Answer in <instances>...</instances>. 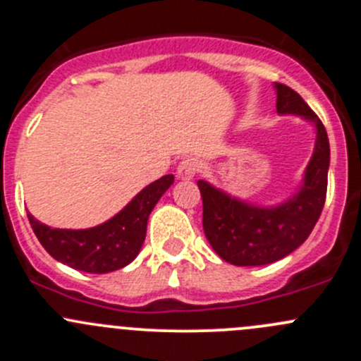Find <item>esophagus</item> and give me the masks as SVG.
I'll list each match as a JSON object with an SVG mask.
<instances>
[{"label": "esophagus", "mask_w": 361, "mask_h": 361, "mask_svg": "<svg viewBox=\"0 0 361 361\" xmlns=\"http://www.w3.org/2000/svg\"><path fill=\"white\" fill-rule=\"evenodd\" d=\"M200 168H202V164L198 163V159L188 157V159H184L183 163L178 164L177 175H178V178H183V180H190V178H193L195 175L200 171Z\"/></svg>", "instance_id": "34e87169"}]
</instances>
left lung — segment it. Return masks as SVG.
<instances>
[{
    "mask_svg": "<svg viewBox=\"0 0 361 361\" xmlns=\"http://www.w3.org/2000/svg\"><path fill=\"white\" fill-rule=\"evenodd\" d=\"M276 111L298 115L315 127L314 154L298 190L276 205L239 200L226 191L198 180L204 202V232L209 245L234 266H266L300 248L314 230L326 200L329 142L310 106L293 88L274 83Z\"/></svg>",
    "mask_w": 361,
    "mask_h": 361,
    "instance_id": "left-lung-1",
    "label": "left lung"
}]
</instances>
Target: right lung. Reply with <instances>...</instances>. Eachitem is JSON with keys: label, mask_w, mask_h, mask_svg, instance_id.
<instances>
[{"label": "right lung", "mask_w": 361, "mask_h": 361, "mask_svg": "<svg viewBox=\"0 0 361 361\" xmlns=\"http://www.w3.org/2000/svg\"><path fill=\"white\" fill-rule=\"evenodd\" d=\"M173 184V175H164L143 188L111 219L92 228H51L28 214L30 225L40 245L53 259L85 273H111L136 259L147 234V221Z\"/></svg>", "instance_id": "add662e5"}]
</instances>
